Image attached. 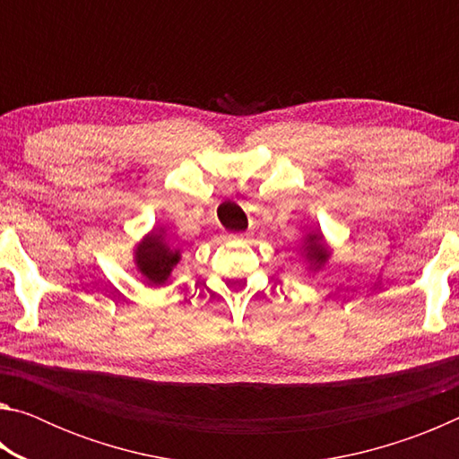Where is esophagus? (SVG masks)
Instances as JSON below:
<instances>
[{"label": "esophagus", "instance_id": "34e87169", "mask_svg": "<svg viewBox=\"0 0 459 459\" xmlns=\"http://www.w3.org/2000/svg\"><path fill=\"white\" fill-rule=\"evenodd\" d=\"M230 238H243V237H230Z\"/></svg>", "mask_w": 459, "mask_h": 459}]
</instances>
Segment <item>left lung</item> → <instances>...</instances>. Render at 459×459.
Here are the masks:
<instances>
[{
    "mask_svg": "<svg viewBox=\"0 0 459 459\" xmlns=\"http://www.w3.org/2000/svg\"><path fill=\"white\" fill-rule=\"evenodd\" d=\"M299 257L304 261L307 273L312 275H316L317 271H322L325 267V263H328L332 257V248L320 229L309 230L301 237Z\"/></svg>",
    "mask_w": 459,
    "mask_h": 459,
    "instance_id": "8db88e82",
    "label": "left lung"
}]
</instances>
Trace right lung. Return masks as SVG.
<instances>
[{"label": "right lung", "instance_id": "add662e5", "mask_svg": "<svg viewBox=\"0 0 459 459\" xmlns=\"http://www.w3.org/2000/svg\"><path fill=\"white\" fill-rule=\"evenodd\" d=\"M180 259L182 251L168 243L166 229L161 227H153L134 247L135 269L150 287L164 285Z\"/></svg>", "mask_w": 459, "mask_h": 459}]
</instances>
